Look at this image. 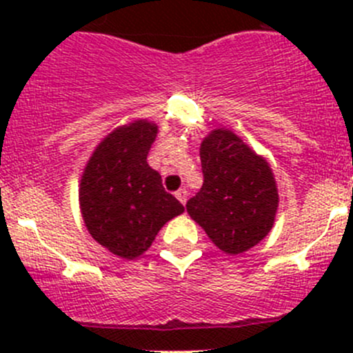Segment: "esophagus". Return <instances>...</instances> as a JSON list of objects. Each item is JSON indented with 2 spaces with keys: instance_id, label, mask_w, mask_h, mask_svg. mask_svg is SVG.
I'll return each instance as SVG.
<instances>
[{
  "instance_id": "1",
  "label": "esophagus",
  "mask_w": 353,
  "mask_h": 353,
  "mask_svg": "<svg viewBox=\"0 0 353 353\" xmlns=\"http://www.w3.org/2000/svg\"><path fill=\"white\" fill-rule=\"evenodd\" d=\"M176 198L179 199L183 205H186V201H188V190H186V188H181L179 191H176Z\"/></svg>"
}]
</instances>
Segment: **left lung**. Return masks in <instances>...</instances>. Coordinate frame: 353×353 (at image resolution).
Instances as JSON below:
<instances>
[{
    "label": "left lung",
    "instance_id": "left-lung-1",
    "mask_svg": "<svg viewBox=\"0 0 353 353\" xmlns=\"http://www.w3.org/2000/svg\"><path fill=\"white\" fill-rule=\"evenodd\" d=\"M203 186L186 210L216 248L239 254L272 230L279 193L268 162L237 134L215 130L199 148Z\"/></svg>",
    "mask_w": 353,
    "mask_h": 353
}]
</instances>
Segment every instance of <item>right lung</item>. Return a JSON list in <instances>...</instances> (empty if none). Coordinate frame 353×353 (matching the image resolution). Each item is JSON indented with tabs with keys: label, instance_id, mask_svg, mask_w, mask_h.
Masks as SVG:
<instances>
[{
	"label": "right lung",
	"instance_id": "obj_1",
	"mask_svg": "<svg viewBox=\"0 0 353 353\" xmlns=\"http://www.w3.org/2000/svg\"><path fill=\"white\" fill-rule=\"evenodd\" d=\"M157 137L140 119L114 130L95 148L80 183V206L88 232L112 254L133 259L147 251L163 223L184 206L162 186L147 162Z\"/></svg>",
	"mask_w": 353,
	"mask_h": 353
}]
</instances>
